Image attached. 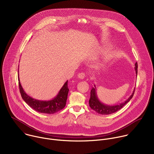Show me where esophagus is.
I'll list each match as a JSON object with an SVG mask.
<instances>
[{"instance_id":"34e87169","label":"esophagus","mask_w":154,"mask_h":154,"mask_svg":"<svg viewBox=\"0 0 154 154\" xmlns=\"http://www.w3.org/2000/svg\"><path fill=\"white\" fill-rule=\"evenodd\" d=\"M85 74L83 72H80L77 75V77L80 79H83L85 78Z\"/></svg>"}]
</instances>
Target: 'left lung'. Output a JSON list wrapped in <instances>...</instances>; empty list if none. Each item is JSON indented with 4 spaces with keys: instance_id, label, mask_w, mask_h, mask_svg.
I'll return each instance as SVG.
<instances>
[{
    "instance_id": "1",
    "label": "left lung",
    "mask_w": 154,
    "mask_h": 154,
    "mask_svg": "<svg viewBox=\"0 0 154 154\" xmlns=\"http://www.w3.org/2000/svg\"><path fill=\"white\" fill-rule=\"evenodd\" d=\"M135 70L136 71L137 77V73H138L137 63H135ZM94 87H93V88L91 89V96H90V99L89 100L90 106L91 107V109H93V110H94L97 113L100 114V115H104L112 114V113H115L117 111L119 110L120 109H121L127 103H128L131 100V98L133 97V96L135 93V88L132 94H131V96L124 102L121 103L119 105H105L100 101V100L99 99V98L97 97L96 85H94Z\"/></svg>"
}]
</instances>
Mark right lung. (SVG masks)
<instances>
[{
	"instance_id": "1",
	"label": "right lung",
	"mask_w": 154,
	"mask_h": 154,
	"mask_svg": "<svg viewBox=\"0 0 154 154\" xmlns=\"http://www.w3.org/2000/svg\"><path fill=\"white\" fill-rule=\"evenodd\" d=\"M18 80L19 90L22 98L27 104H28L32 108L34 109L35 111L42 113L54 114L61 110L65 106L69 92L68 80L64 83L57 95L49 100H40L29 96L26 94L22 87L19 78H18Z\"/></svg>"
}]
</instances>
